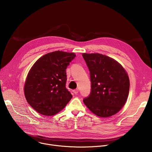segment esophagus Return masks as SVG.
I'll use <instances>...</instances> for the list:
<instances>
[{"instance_id":"esophagus-1","label":"esophagus","mask_w":152,"mask_h":152,"mask_svg":"<svg viewBox=\"0 0 152 152\" xmlns=\"http://www.w3.org/2000/svg\"><path fill=\"white\" fill-rule=\"evenodd\" d=\"M73 91V93L75 94H77L79 93V90L78 89H76V90H74Z\"/></svg>"}]
</instances>
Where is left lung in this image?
I'll return each mask as SVG.
<instances>
[{
    "mask_svg": "<svg viewBox=\"0 0 152 152\" xmlns=\"http://www.w3.org/2000/svg\"><path fill=\"white\" fill-rule=\"evenodd\" d=\"M90 72L91 91L83 103L100 117H110L124 106L130 82L126 70L114 59L102 54L82 53Z\"/></svg>",
    "mask_w": 152,
    "mask_h": 152,
    "instance_id": "1",
    "label": "left lung"
}]
</instances>
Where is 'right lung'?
<instances>
[{"label":"right lung","instance_id":"right-lung-1","mask_svg":"<svg viewBox=\"0 0 152 152\" xmlns=\"http://www.w3.org/2000/svg\"><path fill=\"white\" fill-rule=\"evenodd\" d=\"M75 53L55 51L40 57L29 71L25 85V98L37 113L54 115L72 98L66 89V69Z\"/></svg>","mask_w":152,"mask_h":152}]
</instances>
